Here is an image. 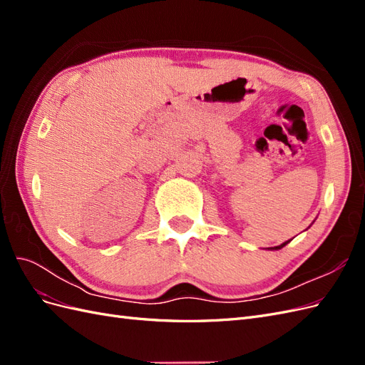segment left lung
<instances>
[{"label": "left lung", "instance_id": "obj_1", "mask_svg": "<svg viewBox=\"0 0 365 365\" xmlns=\"http://www.w3.org/2000/svg\"><path fill=\"white\" fill-rule=\"evenodd\" d=\"M289 242H291V239H289V240H286V242H283L282 245H277V247H271V248H268V250H271V251H274V250H275V251H277V250H282L284 245H288Z\"/></svg>", "mask_w": 365, "mask_h": 365}]
</instances>
